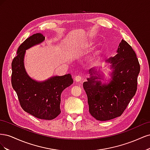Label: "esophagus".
I'll use <instances>...</instances> for the list:
<instances>
[{
  "instance_id": "34e87169",
  "label": "esophagus",
  "mask_w": 150,
  "mask_h": 150,
  "mask_svg": "<svg viewBox=\"0 0 150 150\" xmlns=\"http://www.w3.org/2000/svg\"><path fill=\"white\" fill-rule=\"evenodd\" d=\"M74 80L75 81H76V82H80V81L82 80V78H81V76H76L75 77Z\"/></svg>"
}]
</instances>
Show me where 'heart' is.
<instances>
[{
    "label": "heart",
    "mask_w": 150,
    "mask_h": 150,
    "mask_svg": "<svg viewBox=\"0 0 150 150\" xmlns=\"http://www.w3.org/2000/svg\"><path fill=\"white\" fill-rule=\"evenodd\" d=\"M93 46H94V43L90 42L89 44H88V45H87V46H86L85 50H88V51H89V50L92 49L93 48ZM99 50H96V51L94 52V54H93L94 56V57H98V55H99Z\"/></svg>",
    "instance_id": "heart-1"
}]
</instances>
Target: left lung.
<instances>
[{"mask_svg":"<svg viewBox=\"0 0 150 150\" xmlns=\"http://www.w3.org/2000/svg\"><path fill=\"white\" fill-rule=\"evenodd\" d=\"M110 63L111 78L102 83L103 75L99 71L89 70L90 78L84 82L88 96L89 113L98 121H108L120 116L135 95L140 66L130 45L122 40Z\"/></svg>","mask_w":150,"mask_h":150,"instance_id":"8db88e82","label":"left lung"}]
</instances>
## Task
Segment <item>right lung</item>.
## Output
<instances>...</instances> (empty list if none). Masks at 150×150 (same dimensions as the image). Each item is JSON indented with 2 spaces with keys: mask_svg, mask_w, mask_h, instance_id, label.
I'll use <instances>...</instances> for the list:
<instances>
[{
  "mask_svg": "<svg viewBox=\"0 0 150 150\" xmlns=\"http://www.w3.org/2000/svg\"><path fill=\"white\" fill-rule=\"evenodd\" d=\"M44 40L42 34L37 33L21 44L12 62L11 83L21 106L25 112L39 119L51 120L61 113V93L73 83V79L70 74H67L37 81L27 73L24 66L25 51Z\"/></svg>",
  "mask_w": 150,
  "mask_h": 150,
  "instance_id": "1",
  "label": "right lung"
}]
</instances>
